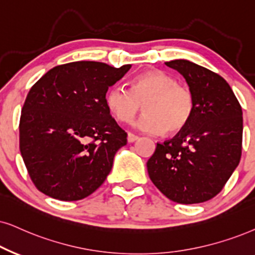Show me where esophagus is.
<instances>
[{
	"label": "esophagus",
	"mask_w": 255,
	"mask_h": 255,
	"mask_svg": "<svg viewBox=\"0 0 255 255\" xmlns=\"http://www.w3.org/2000/svg\"><path fill=\"white\" fill-rule=\"evenodd\" d=\"M138 138V136L137 135H135V134H133V133H128V135H127V140H128V142H134V141H136Z\"/></svg>",
	"instance_id": "esophagus-1"
}]
</instances>
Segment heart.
<instances>
[{
    "label": "heart",
    "instance_id": "b5f03b06",
    "mask_svg": "<svg viewBox=\"0 0 255 255\" xmlns=\"http://www.w3.org/2000/svg\"><path fill=\"white\" fill-rule=\"evenodd\" d=\"M108 111L118 121L129 124L141 111L144 114L136 127L144 133L175 134L182 130L194 112V96L188 87L179 85L175 77L162 70L138 74L130 89L113 86L106 94Z\"/></svg>",
    "mask_w": 255,
    "mask_h": 255
}]
</instances>
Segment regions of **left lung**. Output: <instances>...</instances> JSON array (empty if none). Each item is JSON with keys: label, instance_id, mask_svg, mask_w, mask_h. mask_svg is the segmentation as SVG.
<instances>
[{"label": "left lung", "instance_id": "8db88e82", "mask_svg": "<svg viewBox=\"0 0 255 255\" xmlns=\"http://www.w3.org/2000/svg\"><path fill=\"white\" fill-rule=\"evenodd\" d=\"M166 66L185 77L194 96L188 124L157 143L147 162L156 188L174 202L192 205L214 198L240 162L243 109L224 77L188 60Z\"/></svg>", "mask_w": 255, "mask_h": 255}]
</instances>
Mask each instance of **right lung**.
<instances>
[{"label":"right lung","instance_id":"right-lung-1","mask_svg":"<svg viewBox=\"0 0 255 255\" xmlns=\"http://www.w3.org/2000/svg\"><path fill=\"white\" fill-rule=\"evenodd\" d=\"M130 67L77 61L54 67L31 87L22 108L20 150L38 191L76 201L105 182L127 143L106 94Z\"/></svg>","mask_w":255,"mask_h":255}]
</instances>
